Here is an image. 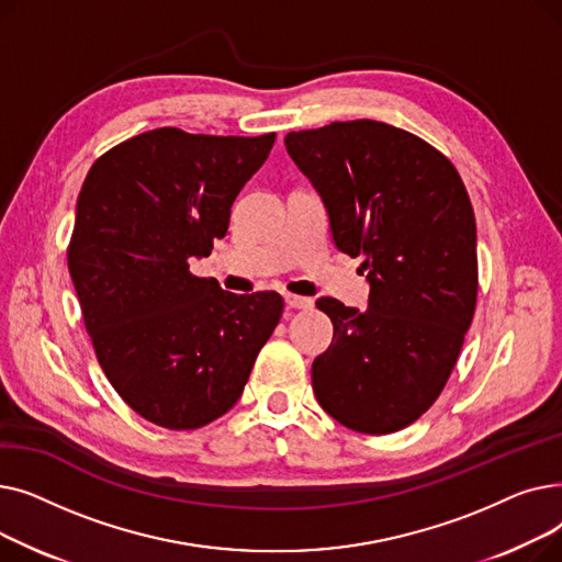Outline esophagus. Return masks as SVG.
<instances>
[{"mask_svg": "<svg viewBox=\"0 0 562 562\" xmlns=\"http://www.w3.org/2000/svg\"><path fill=\"white\" fill-rule=\"evenodd\" d=\"M284 303H286V307H291V310H310V307L314 305V301H312V299L296 296V293H286V296H284Z\"/></svg>", "mask_w": 562, "mask_h": 562, "instance_id": "obj_1", "label": "esophagus"}]
</instances>
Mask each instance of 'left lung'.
I'll return each mask as SVG.
<instances>
[{"label": "left lung", "mask_w": 562, "mask_h": 562, "mask_svg": "<svg viewBox=\"0 0 562 562\" xmlns=\"http://www.w3.org/2000/svg\"><path fill=\"white\" fill-rule=\"evenodd\" d=\"M321 195L335 246L362 255L369 307L318 299L335 326L312 364L321 407L350 430L417 422L445 390L479 293L476 218L456 166L419 136L375 121L284 136Z\"/></svg>", "instance_id": "1"}]
</instances>
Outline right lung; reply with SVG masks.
Segmentation results:
<instances>
[{
	"label": "right lung",
	"mask_w": 562,
	"mask_h": 562,
	"mask_svg": "<svg viewBox=\"0 0 562 562\" xmlns=\"http://www.w3.org/2000/svg\"><path fill=\"white\" fill-rule=\"evenodd\" d=\"M273 143L161 127L111 147L86 175L70 278L104 375L157 426L223 417L282 316L276 291L239 296L189 271L225 236L232 202Z\"/></svg>",
	"instance_id": "obj_1"
}]
</instances>
